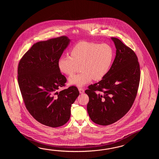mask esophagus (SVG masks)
Wrapping results in <instances>:
<instances>
[{
  "label": "esophagus",
  "instance_id": "34e87169",
  "mask_svg": "<svg viewBox=\"0 0 159 159\" xmlns=\"http://www.w3.org/2000/svg\"><path fill=\"white\" fill-rule=\"evenodd\" d=\"M78 90H79V91H80V93L81 94L84 93V90L83 89V88H78Z\"/></svg>",
  "mask_w": 159,
  "mask_h": 159
}]
</instances>
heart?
Here are the masks:
<instances>
[{"mask_svg": "<svg viewBox=\"0 0 159 159\" xmlns=\"http://www.w3.org/2000/svg\"><path fill=\"white\" fill-rule=\"evenodd\" d=\"M70 55L62 56L58 61V66L61 72L71 75L80 65L81 71L70 77L71 84L82 87L93 79L101 80L111 66L114 58V50L107 44H98L81 41L71 49Z\"/></svg>", "mask_w": 159, "mask_h": 159, "instance_id": "heart-1", "label": "heart"}]
</instances>
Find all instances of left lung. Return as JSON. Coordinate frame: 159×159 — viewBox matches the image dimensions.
<instances>
[{
	"instance_id": "8db88e82",
	"label": "left lung",
	"mask_w": 159,
	"mask_h": 159,
	"mask_svg": "<svg viewBox=\"0 0 159 159\" xmlns=\"http://www.w3.org/2000/svg\"><path fill=\"white\" fill-rule=\"evenodd\" d=\"M116 49L115 60L101 81L88 86L87 105L91 120L107 125L122 118L131 108L140 79L138 58L134 51L116 37H111Z\"/></svg>"
}]
</instances>
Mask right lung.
<instances>
[{"label": "right lung", "mask_w": 159, "mask_h": 159, "mask_svg": "<svg viewBox=\"0 0 159 159\" xmlns=\"http://www.w3.org/2000/svg\"><path fill=\"white\" fill-rule=\"evenodd\" d=\"M69 41L61 36L37 42L24 54L17 68L18 84L27 110L37 122L53 128L68 122L71 104L80 94L75 86L59 91L67 80L58 61Z\"/></svg>", "instance_id": "1"}]
</instances>
